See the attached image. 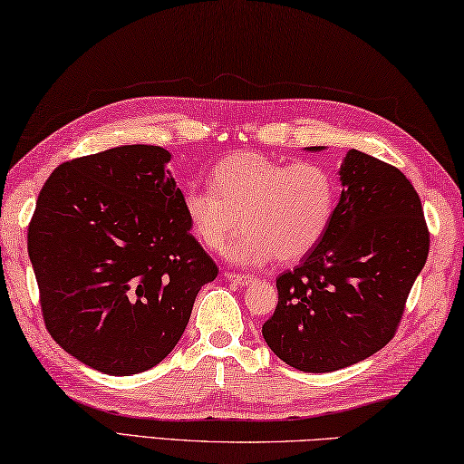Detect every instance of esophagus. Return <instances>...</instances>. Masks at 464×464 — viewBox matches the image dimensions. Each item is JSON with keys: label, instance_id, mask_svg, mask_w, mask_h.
<instances>
[{"label": "esophagus", "instance_id": "esophagus-1", "mask_svg": "<svg viewBox=\"0 0 464 464\" xmlns=\"http://www.w3.org/2000/svg\"><path fill=\"white\" fill-rule=\"evenodd\" d=\"M225 276L229 277L231 282L239 284V285H247L251 280H254V276H246V274H237V272H225Z\"/></svg>", "mask_w": 464, "mask_h": 464}]
</instances>
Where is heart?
Instances as JSON below:
<instances>
[{
    "label": "heart",
    "instance_id": "1",
    "mask_svg": "<svg viewBox=\"0 0 464 464\" xmlns=\"http://www.w3.org/2000/svg\"><path fill=\"white\" fill-rule=\"evenodd\" d=\"M334 207L336 179L326 166L285 164L259 151L221 160L210 184L182 195L190 229L208 249H223L243 218L246 231L227 247V257L243 266L302 259L323 241Z\"/></svg>",
    "mask_w": 464,
    "mask_h": 464
}]
</instances>
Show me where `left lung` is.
<instances>
[{
    "label": "left lung",
    "mask_w": 464,
    "mask_h": 464,
    "mask_svg": "<svg viewBox=\"0 0 464 464\" xmlns=\"http://www.w3.org/2000/svg\"><path fill=\"white\" fill-rule=\"evenodd\" d=\"M341 182L323 241L276 277L277 306L261 326L267 347L308 373L349 367L393 339L430 249L422 203L398 168L349 150Z\"/></svg>",
    "instance_id": "8db88e82"
}]
</instances>
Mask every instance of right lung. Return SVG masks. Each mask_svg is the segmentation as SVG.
<instances>
[{
  "label": "right lung",
  "instance_id": "1",
  "mask_svg": "<svg viewBox=\"0 0 464 464\" xmlns=\"http://www.w3.org/2000/svg\"><path fill=\"white\" fill-rule=\"evenodd\" d=\"M168 160L144 144L69 160L44 182L28 225L50 336L109 375L158 365L218 274L190 233Z\"/></svg>",
  "mask_w": 464,
  "mask_h": 464
}]
</instances>
